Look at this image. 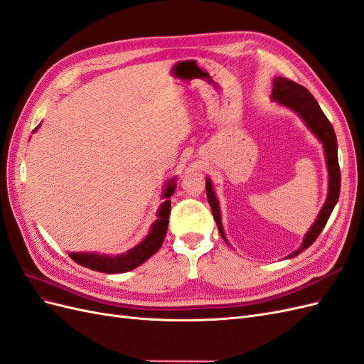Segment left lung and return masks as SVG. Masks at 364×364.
<instances>
[{"label": "left lung", "instance_id": "8db88e82", "mask_svg": "<svg viewBox=\"0 0 364 364\" xmlns=\"http://www.w3.org/2000/svg\"><path fill=\"white\" fill-rule=\"evenodd\" d=\"M272 98L273 100H277L279 105L287 106L291 109V111H294L305 121L308 129H310L313 134L322 141L325 156H326L328 174H329L326 202H325L323 208L321 209V213H318L314 225L305 234L301 247L294 250L293 253H290V255L287 257V258H293V257L299 255L302 250L310 247L314 243L318 234H321L322 229L325 228L328 218H329V215H331L333 209L338 200L340 167H338V158H337V138H336V132H334L331 123H329V119L322 112V109L316 102V98L302 85H297L293 80L285 79V77H277V79L273 80ZM206 196H208V202H209V205H211V209H213L214 220L218 226V232L226 241L225 232H223V225H222V215H220L218 200H217L215 193L213 190L211 181L209 179H206Z\"/></svg>", "mask_w": 364, "mask_h": 364}]
</instances>
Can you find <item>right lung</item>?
Wrapping results in <instances>:
<instances>
[{
    "instance_id": "obj_1",
    "label": "right lung",
    "mask_w": 364,
    "mask_h": 364,
    "mask_svg": "<svg viewBox=\"0 0 364 364\" xmlns=\"http://www.w3.org/2000/svg\"><path fill=\"white\" fill-rule=\"evenodd\" d=\"M38 127L35 130H38ZM174 190H176V179H171L168 185L165 186V191L162 194L165 202L159 208L158 220L151 225L149 235L134 249H130L126 253H121V255H115V257L98 255V253H70L71 259H74L77 264H80L83 267H87L95 272H103V273H124L141 266L142 262H146L150 257L155 255L164 243V238H165V234H167V228H168V217L171 211L170 197L173 196Z\"/></svg>"
}]
</instances>
